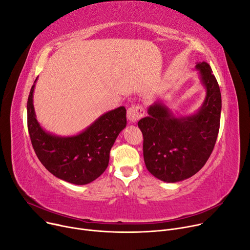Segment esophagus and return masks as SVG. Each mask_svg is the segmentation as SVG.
Segmentation results:
<instances>
[{"instance_id": "34e87169", "label": "esophagus", "mask_w": 250, "mask_h": 250, "mask_svg": "<svg viewBox=\"0 0 250 250\" xmlns=\"http://www.w3.org/2000/svg\"><path fill=\"white\" fill-rule=\"evenodd\" d=\"M144 114H145V110L141 105L131 106L127 110V117L133 123L137 122L140 118H142L144 116Z\"/></svg>"}]
</instances>
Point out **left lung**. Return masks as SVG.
Instances as JSON below:
<instances>
[{
	"mask_svg": "<svg viewBox=\"0 0 250 250\" xmlns=\"http://www.w3.org/2000/svg\"><path fill=\"white\" fill-rule=\"evenodd\" d=\"M206 90L205 99L194 114L177 117L163 103L149 106L148 116L138 122L143 134L146 168L169 183L185 180L204 166L214 148L220 125L221 93L206 62L195 66Z\"/></svg>",
	"mask_w": 250,
	"mask_h": 250,
	"instance_id": "8db88e82",
	"label": "left lung"
}]
</instances>
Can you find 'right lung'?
Returning <instances> with one entry per match:
<instances>
[{
    "label": "right lung",
    "mask_w": 250,
    "mask_h": 250,
    "mask_svg": "<svg viewBox=\"0 0 250 250\" xmlns=\"http://www.w3.org/2000/svg\"><path fill=\"white\" fill-rule=\"evenodd\" d=\"M35 83L28 98L27 114L28 130L37 157L54 176L69 183L84 185L97 179L108 166L115 140L126 127L125 107L103 114L77 135L57 136L45 131L36 118Z\"/></svg>",
    "instance_id": "add662e5"
}]
</instances>
